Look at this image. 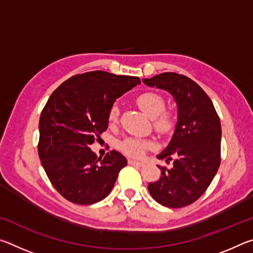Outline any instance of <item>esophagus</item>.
<instances>
[{"instance_id":"obj_1","label":"esophagus","mask_w":253,"mask_h":253,"mask_svg":"<svg viewBox=\"0 0 253 253\" xmlns=\"http://www.w3.org/2000/svg\"><path fill=\"white\" fill-rule=\"evenodd\" d=\"M128 164L136 165V166H143L144 163L143 162H137V161H134V160H129V161H128Z\"/></svg>"}]
</instances>
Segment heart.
I'll return each instance as SVG.
<instances>
[{
	"label": "heart",
	"instance_id": "obj_1",
	"mask_svg": "<svg viewBox=\"0 0 253 253\" xmlns=\"http://www.w3.org/2000/svg\"><path fill=\"white\" fill-rule=\"evenodd\" d=\"M136 102L145 114L153 118L154 127L157 131L162 132V134H166V132L173 129L175 125L174 114L169 110H164L165 100L161 95L152 91L143 92L136 98ZM118 115V107L116 105L111 106L108 113L109 122L116 123ZM152 146L153 144L151 142L139 138H128L121 144L122 151L132 157L143 156L145 151Z\"/></svg>",
	"mask_w": 253,
	"mask_h": 253
}]
</instances>
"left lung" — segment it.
Returning <instances> with one entry per match:
<instances>
[{
	"mask_svg": "<svg viewBox=\"0 0 253 253\" xmlns=\"http://www.w3.org/2000/svg\"><path fill=\"white\" fill-rule=\"evenodd\" d=\"M143 83L170 93L177 106L174 134L156 156L166 163L173 161V165L170 169L157 165L162 176L148 184V191L164 207H186L207 191L219 169L220 118L203 89L185 76L164 72Z\"/></svg>",
	"mask_w": 253,
	"mask_h": 253,
	"instance_id": "8db88e82",
	"label": "left lung"
}]
</instances>
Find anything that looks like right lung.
<instances>
[{"label":"right lung","mask_w":253,"mask_h":253,"mask_svg":"<svg viewBox=\"0 0 253 253\" xmlns=\"http://www.w3.org/2000/svg\"><path fill=\"white\" fill-rule=\"evenodd\" d=\"M138 77L90 71L71 77L50 96L39 122V156L63 198L90 205L113 190L126 157L117 151L98 158L90 145L108 128L117 98L139 84Z\"/></svg>","instance_id":"right-lung-1"}]
</instances>
